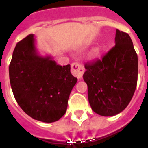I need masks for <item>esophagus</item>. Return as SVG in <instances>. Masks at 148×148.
<instances>
[{
  "mask_svg": "<svg viewBox=\"0 0 148 148\" xmlns=\"http://www.w3.org/2000/svg\"><path fill=\"white\" fill-rule=\"evenodd\" d=\"M84 71H85V69H84L83 66L79 64L78 62H73L71 64V73L74 77H76L78 79L82 77Z\"/></svg>",
  "mask_w": 148,
  "mask_h": 148,
  "instance_id": "1",
  "label": "esophagus"
}]
</instances>
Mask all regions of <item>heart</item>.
Returning a JSON list of instances; mask_svg holds the SVG:
<instances>
[{
  "label": "heart",
  "mask_w": 148,
  "mask_h": 148,
  "mask_svg": "<svg viewBox=\"0 0 148 148\" xmlns=\"http://www.w3.org/2000/svg\"><path fill=\"white\" fill-rule=\"evenodd\" d=\"M100 51H101V49H100V48L95 49V50H94V51L92 52V56L95 57V56H97V55H99Z\"/></svg>",
  "instance_id": "heart-1"
}]
</instances>
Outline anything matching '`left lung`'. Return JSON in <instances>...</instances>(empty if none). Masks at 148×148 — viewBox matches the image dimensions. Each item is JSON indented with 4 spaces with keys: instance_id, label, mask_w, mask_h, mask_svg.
<instances>
[{
    "instance_id": "8db88e82",
    "label": "left lung",
    "mask_w": 148,
    "mask_h": 148,
    "mask_svg": "<svg viewBox=\"0 0 148 148\" xmlns=\"http://www.w3.org/2000/svg\"><path fill=\"white\" fill-rule=\"evenodd\" d=\"M85 68L83 79L93 112L112 116L123 111L133 97L138 77V57L129 35L116 29L114 47Z\"/></svg>"
}]
</instances>
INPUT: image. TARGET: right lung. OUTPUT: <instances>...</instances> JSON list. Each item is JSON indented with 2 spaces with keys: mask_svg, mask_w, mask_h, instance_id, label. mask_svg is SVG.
Wrapping results in <instances>:
<instances>
[{
  "mask_svg": "<svg viewBox=\"0 0 148 148\" xmlns=\"http://www.w3.org/2000/svg\"><path fill=\"white\" fill-rule=\"evenodd\" d=\"M34 35L18 42L9 65V79L15 99L23 111L37 121L51 123L66 113L77 77L71 66H60L51 56L37 52Z\"/></svg>",
  "mask_w": 148,
  "mask_h": 148,
  "instance_id": "right-lung-1",
  "label": "right lung"
}]
</instances>
